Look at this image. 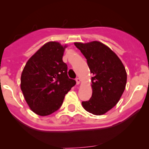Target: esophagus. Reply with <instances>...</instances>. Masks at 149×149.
<instances>
[{
	"instance_id": "esophagus-1",
	"label": "esophagus",
	"mask_w": 149,
	"mask_h": 149,
	"mask_svg": "<svg viewBox=\"0 0 149 149\" xmlns=\"http://www.w3.org/2000/svg\"><path fill=\"white\" fill-rule=\"evenodd\" d=\"M76 84H80V81H81L80 79H79V78H76Z\"/></svg>"
}]
</instances>
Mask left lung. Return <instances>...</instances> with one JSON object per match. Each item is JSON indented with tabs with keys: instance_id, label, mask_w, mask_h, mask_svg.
I'll list each match as a JSON object with an SVG mask.
<instances>
[{
	"instance_id": "left-lung-1",
	"label": "left lung",
	"mask_w": 149,
	"mask_h": 149,
	"mask_svg": "<svg viewBox=\"0 0 149 149\" xmlns=\"http://www.w3.org/2000/svg\"><path fill=\"white\" fill-rule=\"evenodd\" d=\"M75 45L86 58L93 74L92 96L82 105L93 115H103L117 104L125 88V68L116 54L102 42H76Z\"/></svg>"
}]
</instances>
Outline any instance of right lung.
Masks as SVG:
<instances>
[{
	"mask_svg": "<svg viewBox=\"0 0 149 149\" xmlns=\"http://www.w3.org/2000/svg\"><path fill=\"white\" fill-rule=\"evenodd\" d=\"M65 47L49 42L33 55L21 76V89L30 109L40 116L58 110L65 95L76 85L68 76V66L63 61Z\"/></svg>",
	"mask_w": 149,
	"mask_h": 149,
	"instance_id": "obj_1",
	"label": "right lung"
}]
</instances>
